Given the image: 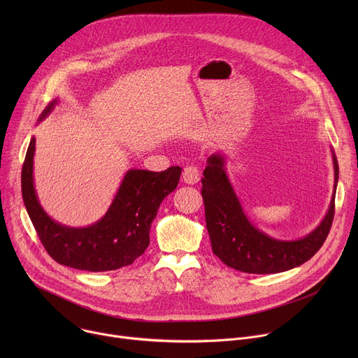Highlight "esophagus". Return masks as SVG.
Returning a JSON list of instances; mask_svg holds the SVG:
<instances>
[{
    "label": "esophagus",
    "instance_id": "34e87169",
    "mask_svg": "<svg viewBox=\"0 0 358 358\" xmlns=\"http://www.w3.org/2000/svg\"><path fill=\"white\" fill-rule=\"evenodd\" d=\"M182 180L185 184H196L199 181V170L195 166H187L182 171Z\"/></svg>",
    "mask_w": 358,
    "mask_h": 358
}]
</instances>
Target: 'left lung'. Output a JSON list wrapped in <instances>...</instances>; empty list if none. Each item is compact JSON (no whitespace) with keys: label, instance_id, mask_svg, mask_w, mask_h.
Returning <instances> with one entry per match:
<instances>
[{"label":"left lung","instance_id":"8db88e82","mask_svg":"<svg viewBox=\"0 0 358 358\" xmlns=\"http://www.w3.org/2000/svg\"><path fill=\"white\" fill-rule=\"evenodd\" d=\"M334 192L323 221L300 239H276L255 227L243 213L241 202L224 170L225 157L213 155L207 160L202 181V199L213 252L229 268L245 273H279L308 262L324 243L334 218V198L338 163L334 151Z\"/></svg>","mask_w":358,"mask_h":358}]
</instances>
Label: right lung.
<instances>
[{
	"label": "right lung",
	"instance_id": "1",
	"mask_svg": "<svg viewBox=\"0 0 358 358\" xmlns=\"http://www.w3.org/2000/svg\"><path fill=\"white\" fill-rule=\"evenodd\" d=\"M58 99L52 100L39 116L45 119ZM35 137L31 138L21 174L22 199L34 228L58 264L89 272L116 271L131 265L150 243V228L160 203L180 181L181 167L162 173L129 170L108 213L89 227L73 228L50 218L41 207L34 185Z\"/></svg>",
	"mask_w": 358,
	"mask_h": 358
}]
</instances>
